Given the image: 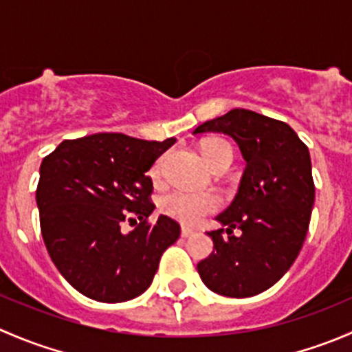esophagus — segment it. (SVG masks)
<instances>
[{
    "label": "esophagus",
    "instance_id": "1",
    "mask_svg": "<svg viewBox=\"0 0 352 352\" xmlns=\"http://www.w3.org/2000/svg\"><path fill=\"white\" fill-rule=\"evenodd\" d=\"M182 236L184 239H189V236H192L194 235V230H190V228H187V226H182Z\"/></svg>",
    "mask_w": 352,
    "mask_h": 352
}]
</instances>
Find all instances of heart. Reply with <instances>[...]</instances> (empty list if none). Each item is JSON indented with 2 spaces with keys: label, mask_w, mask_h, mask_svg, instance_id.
Listing matches in <instances>:
<instances>
[{
  "label": "heart",
  "mask_w": 352,
  "mask_h": 352,
  "mask_svg": "<svg viewBox=\"0 0 352 352\" xmlns=\"http://www.w3.org/2000/svg\"><path fill=\"white\" fill-rule=\"evenodd\" d=\"M202 155L209 166H214L221 160H232L233 151L226 141L211 140L202 144ZM163 170V158H158L150 170L153 179H160ZM221 206V199L214 192H189V190H175L163 197L162 209L165 214L184 225H199L208 214L214 212Z\"/></svg>",
  "instance_id": "1"
}]
</instances>
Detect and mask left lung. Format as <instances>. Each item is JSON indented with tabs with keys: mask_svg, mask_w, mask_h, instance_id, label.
Masks as SVG:
<instances>
[{
	"mask_svg": "<svg viewBox=\"0 0 352 352\" xmlns=\"http://www.w3.org/2000/svg\"><path fill=\"white\" fill-rule=\"evenodd\" d=\"M208 133L232 136L247 166L239 194L216 218L226 228L208 232L214 250L199 262L197 272L214 293L254 296L276 285L303 247L315 201L310 151L286 122L247 109L230 110L194 131ZM233 229L243 233L233 236Z\"/></svg>",
	"mask_w": 352,
	"mask_h": 352,
	"instance_id": "obj_1",
	"label": "left lung"
}]
</instances>
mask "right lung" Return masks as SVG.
I'll use <instances>...</instances> for the list:
<instances>
[{
  "label": "right lung",
  "instance_id": "right-lung-1",
  "mask_svg": "<svg viewBox=\"0 0 352 352\" xmlns=\"http://www.w3.org/2000/svg\"><path fill=\"white\" fill-rule=\"evenodd\" d=\"M173 143L100 133L65 140L42 160L35 190L42 239L63 278L85 296L104 303L140 296L163 252L179 240L172 218L150 221L153 182L146 175ZM126 221L137 225L129 234L120 230Z\"/></svg>",
  "mask_w": 352,
  "mask_h": 352
}]
</instances>
